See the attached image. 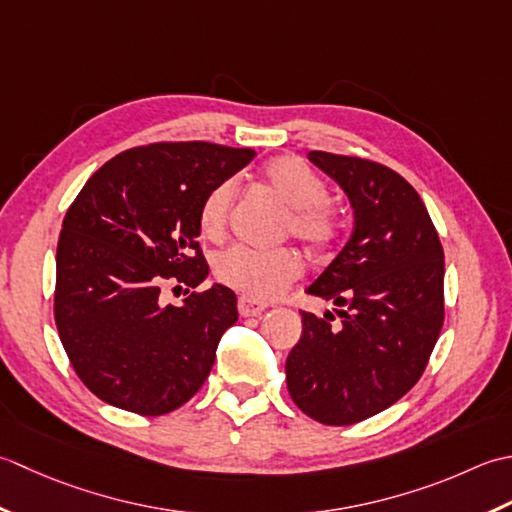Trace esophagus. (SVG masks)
Returning a JSON list of instances; mask_svg holds the SVG:
<instances>
[{"mask_svg": "<svg viewBox=\"0 0 512 512\" xmlns=\"http://www.w3.org/2000/svg\"><path fill=\"white\" fill-rule=\"evenodd\" d=\"M265 309H267V305H265L263 300H256L252 296H241V298H238V311H241L243 318L260 316Z\"/></svg>", "mask_w": 512, "mask_h": 512, "instance_id": "esophagus-1", "label": "esophagus"}]
</instances>
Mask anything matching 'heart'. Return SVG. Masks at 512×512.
<instances>
[{"instance_id": "heart-1", "label": "heart", "mask_w": 512, "mask_h": 512, "mask_svg": "<svg viewBox=\"0 0 512 512\" xmlns=\"http://www.w3.org/2000/svg\"><path fill=\"white\" fill-rule=\"evenodd\" d=\"M263 183L289 207L287 229L302 243L325 249L338 236V216L327 205L329 190L320 176L294 156H280L263 168ZM236 196V181L225 179L205 194L198 207V229L218 238L227 225ZM214 274L223 285L252 298H276L302 274L300 258L287 247H227L214 260Z\"/></svg>"}]
</instances>
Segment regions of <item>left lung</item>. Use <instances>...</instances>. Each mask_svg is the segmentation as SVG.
Here are the masks:
<instances>
[{"label": "left lung", "instance_id": "obj_1", "mask_svg": "<svg viewBox=\"0 0 512 512\" xmlns=\"http://www.w3.org/2000/svg\"><path fill=\"white\" fill-rule=\"evenodd\" d=\"M353 207V234L307 294L333 314L300 311L302 336L287 356L298 409L347 426L389 409L422 378L444 322V249L409 181L358 156L309 152Z\"/></svg>", "mask_w": 512, "mask_h": 512}]
</instances>
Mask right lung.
I'll return each instance as SVG.
<instances>
[{
	"instance_id": "obj_1",
	"label": "right lung",
	"mask_w": 512,
	"mask_h": 512,
	"mask_svg": "<svg viewBox=\"0 0 512 512\" xmlns=\"http://www.w3.org/2000/svg\"><path fill=\"white\" fill-rule=\"evenodd\" d=\"M254 156L205 141L132 148L101 165L68 207L55 322L99 400L163 415L203 387L218 340L238 320L236 294L214 283L179 307L161 294L165 285L196 289L210 274L196 241L198 207Z\"/></svg>"
}]
</instances>
